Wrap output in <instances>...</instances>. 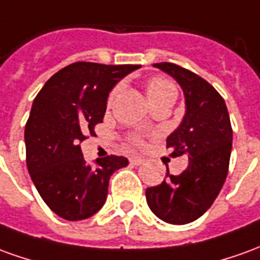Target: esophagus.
Wrapping results in <instances>:
<instances>
[{
    "label": "esophagus",
    "mask_w": 260,
    "mask_h": 260,
    "mask_svg": "<svg viewBox=\"0 0 260 260\" xmlns=\"http://www.w3.org/2000/svg\"><path fill=\"white\" fill-rule=\"evenodd\" d=\"M129 161L131 165H134V166H139V165H142L145 160H143L142 157H131Z\"/></svg>",
    "instance_id": "34e87169"
}]
</instances>
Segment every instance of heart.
Instances as JSON below:
<instances>
[{
	"label": "heart",
	"mask_w": 260,
	"mask_h": 260,
	"mask_svg": "<svg viewBox=\"0 0 260 260\" xmlns=\"http://www.w3.org/2000/svg\"><path fill=\"white\" fill-rule=\"evenodd\" d=\"M145 91H146V95H148V100L150 104H153L156 101H159L161 99H166V97H173L176 100V95H177V88L174 86L173 83L170 81L166 77H161V76H153V77H149L146 81H145ZM118 87H114L110 94H108V99H107V103L108 105L111 104L114 99L117 97ZM128 141L132 146H142L143 141L142 136L138 135V134H131L128 136Z\"/></svg>",
	"instance_id": "obj_1"
}]
</instances>
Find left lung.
Segmentation results:
<instances>
[{"label":"left lung","instance_id":"left-lung-1","mask_svg":"<svg viewBox=\"0 0 260 260\" xmlns=\"http://www.w3.org/2000/svg\"><path fill=\"white\" fill-rule=\"evenodd\" d=\"M180 84L186 115L166 139L172 157L187 155L188 165L179 176L169 174L160 184L146 188V201L156 217L176 225L200 218L211 207L228 174L232 126L224 99L199 74L161 61L153 64Z\"/></svg>","mask_w":260,"mask_h":260}]
</instances>
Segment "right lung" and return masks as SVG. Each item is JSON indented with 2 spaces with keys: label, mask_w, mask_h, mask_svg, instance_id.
<instances>
[{
  "label": "right lung",
  "mask_w": 260,
  "mask_h": 260,
  "mask_svg": "<svg viewBox=\"0 0 260 260\" xmlns=\"http://www.w3.org/2000/svg\"><path fill=\"white\" fill-rule=\"evenodd\" d=\"M138 67L76 61L54 73L34 100L25 125L26 166L42 200L61 218L95 214L104 206L111 174L128 166L126 157L115 155L88 166L80 142L95 135L108 92Z\"/></svg>",
  "instance_id": "add662e5"
}]
</instances>
